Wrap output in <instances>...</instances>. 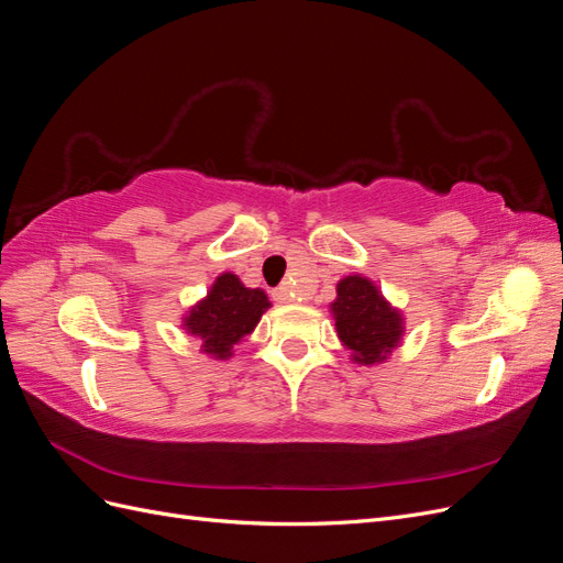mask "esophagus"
Instances as JSON below:
<instances>
[{"instance_id": "esophagus-1", "label": "esophagus", "mask_w": 563, "mask_h": 563, "mask_svg": "<svg viewBox=\"0 0 563 563\" xmlns=\"http://www.w3.org/2000/svg\"><path fill=\"white\" fill-rule=\"evenodd\" d=\"M272 298H275L277 302H294V294H291V288H288V286L275 288V291H272Z\"/></svg>"}]
</instances>
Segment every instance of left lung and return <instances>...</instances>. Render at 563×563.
<instances>
[{
	"instance_id": "left-lung-1",
	"label": "left lung",
	"mask_w": 563,
	"mask_h": 563,
	"mask_svg": "<svg viewBox=\"0 0 563 563\" xmlns=\"http://www.w3.org/2000/svg\"><path fill=\"white\" fill-rule=\"evenodd\" d=\"M338 338L360 364L385 362L401 338V314L368 279L354 275L338 284L331 305Z\"/></svg>"
}]
</instances>
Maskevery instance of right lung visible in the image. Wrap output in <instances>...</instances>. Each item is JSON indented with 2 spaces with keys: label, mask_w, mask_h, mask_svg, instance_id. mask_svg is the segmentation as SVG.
Masks as SVG:
<instances>
[{
  "label": "right lung",
  "mask_w": 563,
  "mask_h": 563,
  "mask_svg": "<svg viewBox=\"0 0 563 563\" xmlns=\"http://www.w3.org/2000/svg\"><path fill=\"white\" fill-rule=\"evenodd\" d=\"M269 300L261 288H246L236 275H220L209 296L185 317V329L201 338V347L216 360H228L232 347L255 329Z\"/></svg>",
  "instance_id": "1"
}]
</instances>
